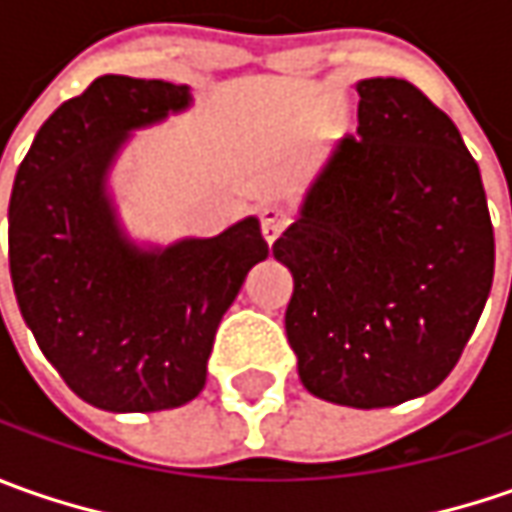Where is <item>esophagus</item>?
Wrapping results in <instances>:
<instances>
[{
    "label": "esophagus",
    "instance_id": "34e87169",
    "mask_svg": "<svg viewBox=\"0 0 512 512\" xmlns=\"http://www.w3.org/2000/svg\"><path fill=\"white\" fill-rule=\"evenodd\" d=\"M290 225V216H287V210L276 205H265L262 207V233H265L267 242H276V236Z\"/></svg>",
    "mask_w": 512,
    "mask_h": 512
}]
</instances>
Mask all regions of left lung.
Wrapping results in <instances>:
<instances>
[{"label": "left lung", "instance_id": "obj_1", "mask_svg": "<svg viewBox=\"0 0 512 512\" xmlns=\"http://www.w3.org/2000/svg\"><path fill=\"white\" fill-rule=\"evenodd\" d=\"M359 128L273 256L293 273L287 342L313 396L390 407L456 367L493 285L482 173L453 119L404 79L359 85Z\"/></svg>", "mask_w": 512, "mask_h": 512}]
</instances>
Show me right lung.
Here are the masks:
<instances>
[{
	"label": "right lung",
	"mask_w": 512,
	"mask_h": 512,
	"mask_svg": "<svg viewBox=\"0 0 512 512\" xmlns=\"http://www.w3.org/2000/svg\"><path fill=\"white\" fill-rule=\"evenodd\" d=\"M185 85L99 76L39 128L8 207L13 293L70 390L110 413H153L205 387L207 359L247 270L267 259L259 219L213 239L139 250L105 193L128 130L187 108Z\"/></svg>",
	"instance_id": "right-lung-1"
}]
</instances>
